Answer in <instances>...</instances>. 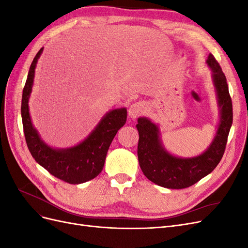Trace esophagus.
I'll list each match as a JSON object with an SVG mask.
<instances>
[{
	"instance_id": "esophagus-1",
	"label": "esophagus",
	"mask_w": 248,
	"mask_h": 248,
	"mask_svg": "<svg viewBox=\"0 0 248 248\" xmlns=\"http://www.w3.org/2000/svg\"><path fill=\"white\" fill-rule=\"evenodd\" d=\"M145 104L142 102H136L130 106L128 109V115L131 119H136L145 111Z\"/></svg>"
}]
</instances>
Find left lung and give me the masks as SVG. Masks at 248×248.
<instances>
[{
  "instance_id": "obj_1",
  "label": "left lung",
  "mask_w": 248,
  "mask_h": 248,
  "mask_svg": "<svg viewBox=\"0 0 248 248\" xmlns=\"http://www.w3.org/2000/svg\"><path fill=\"white\" fill-rule=\"evenodd\" d=\"M212 71L211 78L219 108V122L215 137L206 151L194 157H178L164 148L159 127L146 117L138 119V157L144 175L164 188L182 189L196 184L209 175L221 160L232 123V106L227 78L219 64L210 54L206 61Z\"/></svg>"
}]
</instances>
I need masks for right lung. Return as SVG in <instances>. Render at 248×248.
I'll list each match as a JSON object with an SVG mask.
<instances>
[{"label":"right lung","instance_id":"1","mask_svg":"<svg viewBox=\"0 0 248 248\" xmlns=\"http://www.w3.org/2000/svg\"><path fill=\"white\" fill-rule=\"evenodd\" d=\"M42 51L43 47L35 56L22 91L21 119L27 145L34 159L52 176L69 184L85 183L101 172L111 141L126 123L127 109L121 108L108 111L94 130L76 146L59 149L47 145L34 127L29 110L35 68Z\"/></svg>","mask_w":248,"mask_h":248}]
</instances>
